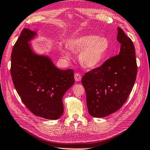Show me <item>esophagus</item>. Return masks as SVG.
Returning <instances> with one entry per match:
<instances>
[{
  "label": "esophagus",
  "mask_w": 150,
  "mask_h": 150,
  "mask_svg": "<svg viewBox=\"0 0 150 150\" xmlns=\"http://www.w3.org/2000/svg\"><path fill=\"white\" fill-rule=\"evenodd\" d=\"M74 76L76 82H80L81 80H82V76H81L79 73H76V74H75Z\"/></svg>",
  "instance_id": "1"
}]
</instances>
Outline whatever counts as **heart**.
I'll list each match as a JSON object with an SVG mask.
<instances>
[{"instance_id":"b5f03b06","label":"heart","mask_w":150,"mask_h":150,"mask_svg":"<svg viewBox=\"0 0 150 150\" xmlns=\"http://www.w3.org/2000/svg\"><path fill=\"white\" fill-rule=\"evenodd\" d=\"M70 50L79 53V60L83 68L92 69L99 66L104 59L110 48L108 40L97 35H85L75 38L68 43ZM63 57L70 58V52L66 49L62 50Z\"/></svg>"}]
</instances>
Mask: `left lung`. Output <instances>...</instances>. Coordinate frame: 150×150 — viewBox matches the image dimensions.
<instances>
[{
	"label": "left lung",
	"instance_id": "obj_1",
	"mask_svg": "<svg viewBox=\"0 0 150 150\" xmlns=\"http://www.w3.org/2000/svg\"><path fill=\"white\" fill-rule=\"evenodd\" d=\"M117 40L121 44L119 54L85 74L82 79L88 112L94 117H106L120 109L136 81L138 69L133 42L120 28Z\"/></svg>",
	"mask_w": 150,
	"mask_h": 150
}]
</instances>
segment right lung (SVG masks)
Returning <instances> with one entry per match:
<instances>
[{
	"label": "right lung",
	"mask_w": 150,
	"mask_h": 150,
	"mask_svg": "<svg viewBox=\"0 0 150 150\" xmlns=\"http://www.w3.org/2000/svg\"><path fill=\"white\" fill-rule=\"evenodd\" d=\"M36 33L24 28L11 54V76L16 91L32 113L56 120L63 113L64 94L75 83L74 71L59 70L50 57L35 53L29 42Z\"/></svg>",
	"instance_id": "right-lung-1"
}]
</instances>
